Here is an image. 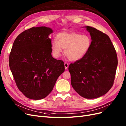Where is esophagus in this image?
Instances as JSON below:
<instances>
[{
    "label": "esophagus",
    "instance_id": "obj_1",
    "mask_svg": "<svg viewBox=\"0 0 126 126\" xmlns=\"http://www.w3.org/2000/svg\"><path fill=\"white\" fill-rule=\"evenodd\" d=\"M64 66H65V69H67V68H68V67H69V64H68L67 63H66V62L64 63Z\"/></svg>",
    "mask_w": 126,
    "mask_h": 126
}]
</instances>
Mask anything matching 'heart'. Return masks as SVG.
Listing matches in <instances>:
<instances>
[{
    "mask_svg": "<svg viewBox=\"0 0 126 126\" xmlns=\"http://www.w3.org/2000/svg\"><path fill=\"white\" fill-rule=\"evenodd\" d=\"M92 39L89 35L75 32H62L57 33L51 44V52L55 58L64 54L69 60L77 61L83 59L91 48Z\"/></svg>",
    "mask_w": 126,
    "mask_h": 126,
    "instance_id": "b5f03b06",
    "label": "heart"
}]
</instances>
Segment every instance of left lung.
I'll return each mask as SVG.
<instances>
[{"label": "left lung", "instance_id": "8db88e82", "mask_svg": "<svg viewBox=\"0 0 126 126\" xmlns=\"http://www.w3.org/2000/svg\"><path fill=\"white\" fill-rule=\"evenodd\" d=\"M83 27L91 36V48L83 59L71 64L69 71L75 91L84 98L95 99L106 94L113 85L117 55L108 36L94 27Z\"/></svg>", "mask_w": 126, "mask_h": 126}]
</instances>
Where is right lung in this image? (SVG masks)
<instances>
[{
  "mask_svg": "<svg viewBox=\"0 0 126 126\" xmlns=\"http://www.w3.org/2000/svg\"><path fill=\"white\" fill-rule=\"evenodd\" d=\"M53 31L45 26L32 27L20 34L13 43L9 58L10 69L18 88L27 98H45L65 70L64 62L53 58Z\"/></svg>",
  "mask_w": 126,
  "mask_h": 126,
  "instance_id": "obj_1",
  "label": "right lung"
}]
</instances>
